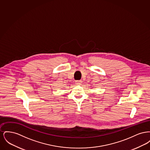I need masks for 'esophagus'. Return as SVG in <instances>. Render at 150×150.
<instances>
[{
	"label": "esophagus",
	"instance_id": "1",
	"mask_svg": "<svg viewBox=\"0 0 150 150\" xmlns=\"http://www.w3.org/2000/svg\"><path fill=\"white\" fill-rule=\"evenodd\" d=\"M75 83H76V84H77V85H80L81 83V81H80V80H77V81H75Z\"/></svg>",
	"mask_w": 150,
	"mask_h": 150
}]
</instances>
